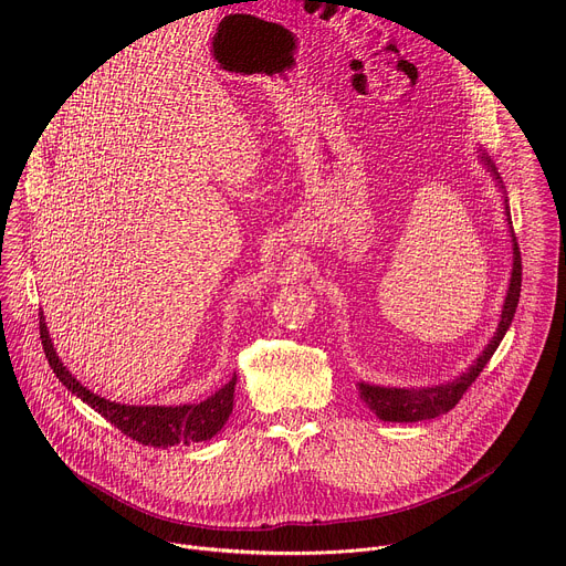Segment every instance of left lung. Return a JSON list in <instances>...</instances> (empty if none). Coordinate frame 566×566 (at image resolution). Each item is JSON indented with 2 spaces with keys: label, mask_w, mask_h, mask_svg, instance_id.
Instances as JSON below:
<instances>
[{
  "label": "left lung",
  "mask_w": 566,
  "mask_h": 566,
  "mask_svg": "<svg viewBox=\"0 0 566 566\" xmlns=\"http://www.w3.org/2000/svg\"><path fill=\"white\" fill-rule=\"evenodd\" d=\"M486 166L497 177L495 166H491L489 158H486ZM506 214H509V223H513L509 206H506ZM511 237H513V277H511L509 295H506V302H504L500 329H497L495 338L491 340V345L483 349V354L476 358V363L463 376H459L454 382H448V385L421 387V389H398V387H378V385L358 382L360 400L365 402V406L378 419H382V421H398V423L437 419V417L450 412L457 406L459 398L465 394V389L476 380V376L483 371V367L489 365V360L497 352L504 334L511 327L515 308H517V302H520V291H522V255H520L515 230H513Z\"/></svg>",
  "instance_id": "1"
}]
</instances>
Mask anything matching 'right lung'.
I'll list each match as a JSON object with an SVG mask.
<instances>
[{
  "label": "right lung",
  "mask_w": 566,
  "mask_h": 566,
  "mask_svg": "<svg viewBox=\"0 0 566 566\" xmlns=\"http://www.w3.org/2000/svg\"><path fill=\"white\" fill-rule=\"evenodd\" d=\"M40 338H42V349L49 358V365L53 374L60 378V382L80 400L92 406L125 437L143 446L170 448L177 443L190 446V443L208 441L223 428V423L232 412V394H234L237 376L230 382H226L214 396L206 398L203 402H197V406H177V408L120 406V402H112L107 398L96 396L69 374V369L55 356L42 313H40Z\"/></svg>",
  "instance_id": "obj_1"
}]
</instances>
